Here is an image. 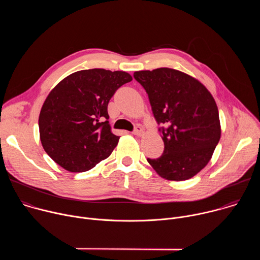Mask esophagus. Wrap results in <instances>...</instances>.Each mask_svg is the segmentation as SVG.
<instances>
[{
    "instance_id": "obj_1",
    "label": "esophagus",
    "mask_w": 260,
    "mask_h": 260,
    "mask_svg": "<svg viewBox=\"0 0 260 260\" xmlns=\"http://www.w3.org/2000/svg\"><path fill=\"white\" fill-rule=\"evenodd\" d=\"M143 128L141 127V126H137L136 128H135V131L133 132V134L134 135H136V136H142L143 135Z\"/></svg>"
}]
</instances>
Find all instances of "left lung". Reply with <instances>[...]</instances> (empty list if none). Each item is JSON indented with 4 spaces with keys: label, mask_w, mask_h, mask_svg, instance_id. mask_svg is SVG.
<instances>
[{
    "label": "left lung",
    "mask_w": 260,
    "mask_h": 260,
    "mask_svg": "<svg viewBox=\"0 0 260 260\" xmlns=\"http://www.w3.org/2000/svg\"><path fill=\"white\" fill-rule=\"evenodd\" d=\"M134 77L148 93L157 123L166 125L160 129L164 153L148 162L167 180L192 178L208 165L221 136L213 95L198 79L175 69L138 71Z\"/></svg>",
    "instance_id": "1"
}]
</instances>
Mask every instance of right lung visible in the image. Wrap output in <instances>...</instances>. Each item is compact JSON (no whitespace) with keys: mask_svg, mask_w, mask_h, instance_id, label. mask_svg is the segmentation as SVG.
Listing matches in <instances>:
<instances>
[{"mask_svg":"<svg viewBox=\"0 0 260 260\" xmlns=\"http://www.w3.org/2000/svg\"><path fill=\"white\" fill-rule=\"evenodd\" d=\"M133 77L123 71L82 70L57 83L39 115L46 153L69 172H86L109 157L119 137L111 131L108 104Z\"/></svg>","mask_w":260,"mask_h":260,"instance_id":"add662e5","label":"right lung"}]
</instances>
